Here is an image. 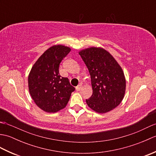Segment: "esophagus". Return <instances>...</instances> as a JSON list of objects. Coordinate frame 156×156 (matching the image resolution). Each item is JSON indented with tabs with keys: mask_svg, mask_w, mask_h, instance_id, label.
Listing matches in <instances>:
<instances>
[{
	"mask_svg": "<svg viewBox=\"0 0 156 156\" xmlns=\"http://www.w3.org/2000/svg\"><path fill=\"white\" fill-rule=\"evenodd\" d=\"M82 85L80 84H79V85H78L77 87H76V90H77V91H79L80 90V89L82 88Z\"/></svg>",
	"mask_w": 156,
	"mask_h": 156,
	"instance_id": "1",
	"label": "esophagus"
}]
</instances>
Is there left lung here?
<instances>
[{
	"mask_svg": "<svg viewBox=\"0 0 156 156\" xmlns=\"http://www.w3.org/2000/svg\"><path fill=\"white\" fill-rule=\"evenodd\" d=\"M78 54L90 74L92 94L86 100L88 107L102 114L118 107L126 90V80L121 66L110 53L101 47L86 48Z\"/></svg>",
	"mask_w": 156,
	"mask_h": 156,
	"instance_id": "1",
	"label": "left lung"
}]
</instances>
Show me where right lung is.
<instances>
[{"label": "right lung", "instance_id": "add662e5", "mask_svg": "<svg viewBox=\"0 0 156 156\" xmlns=\"http://www.w3.org/2000/svg\"><path fill=\"white\" fill-rule=\"evenodd\" d=\"M70 50L63 45L51 46L37 59L29 74V94L36 105L46 112L64 108L75 90L68 78L59 73V64Z\"/></svg>", "mask_w": 156, "mask_h": 156}]
</instances>
